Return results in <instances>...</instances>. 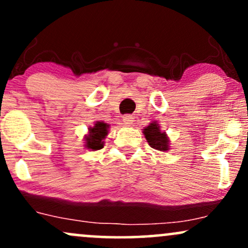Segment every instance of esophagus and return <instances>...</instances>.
<instances>
[{
	"mask_svg": "<svg viewBox=\"0 0 248 248\" xmlns=\"http://www.w3.org/2000/svg\"><path fill=\"white\" fill-rule=\"evenodd\" d=\"M122 121H124V124L126 127H130L133 124V122H134V118L132 115H129V114H127V115H124V118H122Z\"/></svg>",
	"mask_w": 248,
	"mask_h": 248,
	"instance_id": "34e87169",
	"label": "esophagus"
}]
</instances>
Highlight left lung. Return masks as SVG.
I'll return each mask as SVG.
<instances>
[{
	"label": "left lung",
	"instance_id": "1",
	"mask_svg": "<svg viewBox=\"0 0 248 248\" xmlns=\"http://www.w3.org/2000/svg\"><path fill=\"white\" fill-rule=\"evenodd\" d=\"M143 134L149 146L154 149L160 150V152L169 150V139H168L166 132H161V128L157 122H152L149 126L144 128Z\"/></svg>",
	"mask_w": 248,
	"mask_h": 248
}]
</instances>
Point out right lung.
<instances>
[{
    "mask_svg": "<svg viewBox=\"0 0 248 248\" xmlns=\"http://www.w3.org/2000/svg\"><path fill=\"white\" fill-rule=\"evenodd\" d=\"M108 128H109V124L96 121L94 126L88 128V134L85 136V143H86L85 147L92 150H99L104 148V140L108 134Z\"/></svg>",
    "mask_w": 248,
    "mask_h": 248,
    "instance_id": "obj_1",
    "label": "right lung"
}]
</instances>
